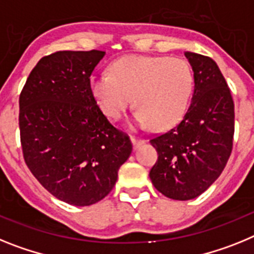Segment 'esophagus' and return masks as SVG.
<instances>
[{
  "label": "esophagus",
  "mask_w": 254,
  "mask_h": 254,
  "mask_svg": "<svg viewBox=\"0 0 254 254\" xmlns=\"http://www.w3.org/2000/svg\"><path fill=\"white\" fill-rule=\"evenodd\" d=\"M131 143H133L134 148H138L139 145H142L144 143V139L142 138H138V136H131Z\"/></svg>",
  "instance_id": "34e87169"
}]
</instances>
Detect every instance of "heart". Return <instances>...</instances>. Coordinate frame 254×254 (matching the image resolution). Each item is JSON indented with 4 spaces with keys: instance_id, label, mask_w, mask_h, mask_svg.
Instances as JSON below:
<instances>
[{
    "instance_id": "heart-1",
    "label": "heart",
    "mask_w": 254,
    "mask_h": 254,
    "mask_svg": "<svg viewBox=\"0 0 254 254\" xmlns=\"http://www.w3.org/2000/svg\"><path fill=\"white\" fill-rule=\"evenodd\" d=\"M90 92L110 119L121 118L133 103L139 127L166 130L179 124L190 105L194 72L182 57L124 56L111 64V74L97 72Z\"/></svg>"
}]
</instances>
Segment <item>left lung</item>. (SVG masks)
I'll return each mask as SVG.
<instances>
[{"mask_svg":"<svg viewBox=\"0 0 254 254\" xmlns=\"http://www.w3.org/2000/svg\"><path fill=\"white\" fill-rule=\"evenodd\" d=\"M194 72L188 111L175 127L151 139L158 153L149 171L158 191L178 200L198 197L226 166L234 138V102L211 57L185 52Z\"/></svg>","mask_w":254,"mask_h":254,"instance_id":"8db88e82","label":"left lung"}]
</instances>
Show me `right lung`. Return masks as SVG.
Masks as SVG:
<instances>
[{"mask_svg":"<svg viewBox=\"0 0 254 254\" xmlns=\"http://www.w3.org/2000/svg\"><path fill=\"white\" fill-rule=\"evenodd\" d=\"M103 56L92 50L42 57L19 98L26 166L54 197L72 206L103 199L133 151L90 92V75Z\"/></svg>","mask_w":254,"mask_h":254,"instance_id":"add662e5","label":"right lung"}]
</instances>
